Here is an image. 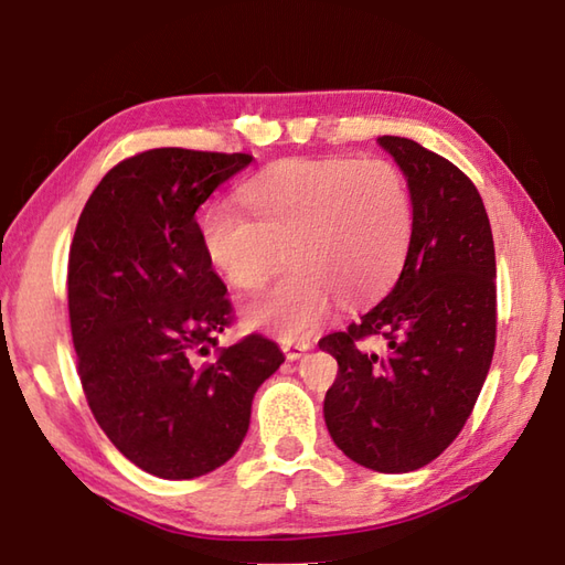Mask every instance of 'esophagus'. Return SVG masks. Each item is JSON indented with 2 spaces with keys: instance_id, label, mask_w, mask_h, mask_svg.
<instances>
[{
  "instance_id": "obj_1",
  "label": "esophagus",
  "mask_w": 565,
  "mask_h": 565,
  "mask_svg": "<svg viewBox=\"0 0 565 565\" xmlns=\"http://www.w3.org/2000/svg\"><path fill=\"white\" fill-rule=\"evenodd\" d=\"M281 349H284V356H286V359L296 361V359L303 356V351L311 349V343H309V341H286Z\"/></svg>"
}]
</instances>
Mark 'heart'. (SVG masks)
<instances>
[{"mask_svg": "<svg viewBox=\"0 0 565 565\" xmlns=\"http://www.w3.org/2000/svg\"><path fill=\"white\" fill-rule=\"evenodd\" d=\"M252 209L216 204L204 216L212 262L236 289L254 291L284 262L269 291L244 309L254 327L303 339L337 301H361L394 281L414 236V199L394 161L294 159L242 189Z\"/></svg>", "mask_w": 565, "mask_h": 565, "instance_id": "b5f03b06", "label": "heart"}]
</instances>
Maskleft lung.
I'll return each mask as SVG.
<instances>
[{"label":"left lung","instance_id":"left-lung-1","mask_svg":"<svg viewBox=\"0 0 565 565\" xmlns=\"http://www.w3.org/2000/svg\"><path fill=\"white\" fill-rule=\"evenodd\" d=\"M406 174L414 236L396 284L319 341L339 361L327 428L381 473L431 463L461 434L495 349V252L483 199L461 169L404 137H379ZM381 338L379 354L365 349Z\"/></svg>","mask_w":565,"mask_h":565}]
</instances>
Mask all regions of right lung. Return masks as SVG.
<instances>
[{
    "label": "right lung",
    "instance_id": "1",
    "mask_svg": "<svg viewBox=\"0 0 565 565\" xmlns=\"http://www.w3.org/2000/svg\"><path fill=\"white\" fill-rule=\"evenodd\" d=\"M252 159L179 147L124 159L92 191L70 246L84 396L109 441L169 481L238 451L256 388L284 363L262 333L216 349L234 309L196 224V209Z\"/></svg>",
    "mask_w": 565,
    "mask_h": 565
}]
</instances>
